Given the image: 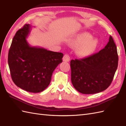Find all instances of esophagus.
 I'll return each instance as SVG.
<instances>
[{
  "mask_svg": "<svg viewBox=\"0 0 126 126\" xmlns=\"http://www.w3.org/2000/svg\"><path fill=\"white\" fill-rule=\"evenodd\" d=\"M63 61L64 62H69L70 61V56L68 54H65L63 56Z\"/></svg>",
  "mask_w": 126,
  "mask_h": 126,
  "instance_id": "34e87169",
  "label": "esophagus"
}]
</instances>
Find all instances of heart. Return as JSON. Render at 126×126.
Returning a JSON list of instances; mask_svg holds the SVG:
<instances>
[{
  "mask_svg": "<svg viewBox=\"0 0 126 126\" xmlns=\"http://www.w3.org/2000/svg\"><path fill=\"white\" fill-rule=\"evenodd\" d=\"M91 34L88 32H82L75 37L73 39V44L79 46L77 53L82 57L89 56L94 50L97 44V39L92 38Z\"/></svg>",
  "mask_w": 126,
  "mask_h": 126,
  "instance_id": "obj_1",
  "label": "heart"
}]
</instances>
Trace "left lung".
<instances>
[{
    "mask_svg": "<svg viewBox=\"0 0 126 126\" xmlns=\"http://www.w3.org/2000/svg\"><path fill=\"white\" fill-rule=\"evenodd\" d=\"M118 61L117 48L110 36L107 44L98 52L71 61V80L74 87L84 94L106 90L113 81Z\"/></svg>",
    "mask_w": 126,
    "mask_h": 126,
    "instance_id": "1",
    "label": "left lung"
}]
</instances>
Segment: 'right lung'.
I'll return each instance as SVG.
<instances>
[{
    "mask_svg": "<svg viewBox=\"0 0 126 126\" xmlns=\"http://www.w3.org/2000/svg\"><path fill=\"white\" fill-rule=\"evenodd\" d=\"M32 29L25 24L13 37L8 55L11 76L17 87L31 93H39L49 85L63 54L43 47H32L28 38Z\"/></svg>",
    "mask_w": 126,
    "mask_h": 126,
    "instance_id": "1",
    "label": "right lung"
}]
</instances>
